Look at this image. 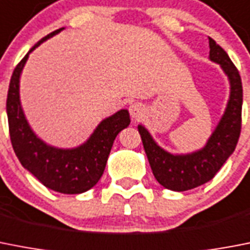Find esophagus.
Masks as SVG:
<instances>
[{
    "mask_svg": "<svg viewBox=\"0 0 250 250\" xmlns=\"http://www.w3.org/2000/svg\"><path fill=\"white\" fill-rule=\"evenodd\" d=\"M144 105H142L141 103H133L129 105V114L133 119H138L140 117H142L144 114Z\"/></svg>",
    "mask_w": 250,
    "mask_h": 250,
    "instance_id": "34e87169",
    "label": "esophagus"
}]
</instances>
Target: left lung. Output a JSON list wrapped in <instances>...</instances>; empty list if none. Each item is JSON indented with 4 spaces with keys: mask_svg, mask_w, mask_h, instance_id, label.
Returning a JSON list of instances; mask_svg holds the SVG:
<instances>
[{
    "mask_svg": "<svg viewBox=\"0 0 250 250\" xmlns=\"http://www.w3.org/2000/svg\"><path fill=\"white\" fill-rule=\"evenodd\" d=\"M208 42L209 60L220 63L225 71L231 91L225 114L206 146L190 155H171L155 144L147 129L138 125L145 152L155 178L163 187L177 192L193 189L212 179L234 152L242 131V79L225 50L212 38H208Z\"/></svg>",
    "mask_w": 250,
    "mask_h": 250,
    "instance_id": "left-lung-1",
    "label": "left lung"
}]
</instances>
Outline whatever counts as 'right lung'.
<instances>
[{
    "mask_svg": "<svg viewBox=\"0 0 250 250\" xmlns=\"http://www.w3.org/2000/svg\"><path fill=\"white\" fill-rule=\"evenodd\" d=\"M62 29L41 39L29 53ZM29 53L15 67L6 100L8 131L15 154L22 167L49 189L64 194L86 192L102 178L117 135L131 123L128 110L123 109L104 119L87 142L80 147L71 150L50 147L33 133L19 99V80Z\"/></svg>",
    "mask_w": 250,
    "mask_h": 250,
    "instance_id": "1",
    "label": "right lung"
}]
</instances>
